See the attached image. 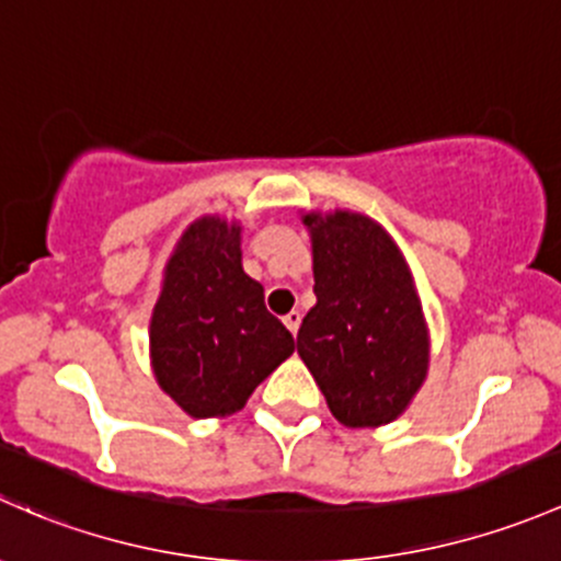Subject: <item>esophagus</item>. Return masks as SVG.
Returning a JSON list of instances; mask_svg holds the SVG:
<instances>
[{
	"instance_id": "obj_1",
	"label": "esophagus",
	"mask_w": 561,
	"mask_h": 561,
	"mask_svg": "<svg viewBox=\"0 0 561 561\" xmlns=\"http://www.w3.org/2000/svg\"><path fill=\"white\" fill-rule=\"evenodd\" d=\"M299 321H302V313H299V310H291V313H286V316H283V323H286V327H288V332H291V334H297V329H299Z\"/></svg>"
}]
</instances>
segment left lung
Returning a JSON list of instances; mask_svg holds the SVG:
<instances>
[{
    "instance_id": "8db88e82",
    "label": "left lung",
    "mask_w": 561,
    "mask_h": 561,
    "mask_svg": "<svg viewBox=\"0 0 561 561\" xmlns=\"http://www.w3.org/2000/svg\"><path fill=\"white\" fill-rule=\"evenodd\" d=\"M313 245L316 305L297 334L334 419L351 430L391 424L430 373L413 273L394 238L354 210L302 216Z\"/></svg>"
}]
</instances>
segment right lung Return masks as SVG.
I'll use <instances>...</instances> for the list:
<instances>
[{
  "instance_id": "right-lung-1",
  "label": "right lung",
  "mask_w": 561,
  "mask_h": 561,
  "mask_svg": "<svg viewBox=\"0 0 561 561\" xmlns=\"http://www.w3.org/2000/svg\"><path fill=\"white\" fill-rule=\"evenodd\" d=\"M240 242V221L202 216L188 224L153 305L156 383L192 419L238 413L294 354L291 332L264 308L262 283L242 270Z\"/></svg>"
}]
</instances>
